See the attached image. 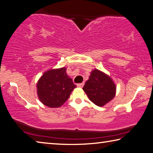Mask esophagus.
Here are the masks:
<instances>
[{"label":"esophagus","instance_id":"obj_1","mask_svg":"<svg viewBox=\"0 0 153 153\" xmlns=\"http://www.w3.org/2000/svg\"><path fill=\"white\" fill-rule=\"evenodd\" d=\"M83 86H84V82H82V83H79V84L77 85V87H80V88H81V87H82Z\"/></svg>","mask_w":153,"mask_h":153}]
</instances>
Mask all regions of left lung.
I'll return each mask as SVG.
<instances>
[{
    "label": "left lung",
    "instance_id": "left-lung-1",
    "mask_svg": "<svg viewBox=\"0 0 153 153\" xmlns=\"http://www.w3.org/2000/svg\"><path fill=\"white\" fill-rule=\"evenodd\" d=\"M82 89L90 101L96 105L102 107L113 100L116 95V86L110 76L95 69L91 72Z\"/></svg>",
    "mask_w": 153,
    "mask_h": 153
}]
</instances>
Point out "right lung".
Listing matches in <instances>:
<instances>
[{
	"label": "right lung",
	"mask_w": 153,
	"mask_h": 153,
	"mask_svg": "<svg viewBox=\"0 0 153 153\" xmlns=\"http://www.w3.org/2000/svg\"><path fill=\"white\" fill-rule=\"evenodd\" d=\"M76 87L63 67L45 72L37 81V93L44 105L54 108L62 105Z\"/></svg>",
	"instance_id": "1"
}]
</instances>
